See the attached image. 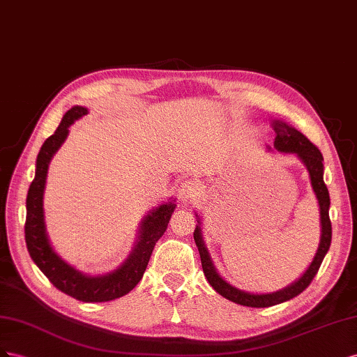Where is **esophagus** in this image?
Here are the masks:
<instances>
[{"label": "esophagus", "mask_w": 357, "mask_h": 357, "mask_svg": "<svg viewBox=\"0 0 357 357\" xmlns=\"http://www.w3.org/2000/svg\"><path fill=\"white\" fill-rule=\"evenodd\" d=\"M199 195V187L192 181H185L184 184H181L178 188V197L181 203H191L195 202Z\"/></svg>", "instance_id": "1"}]
</instances>
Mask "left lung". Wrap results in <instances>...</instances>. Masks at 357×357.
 Wrapping results in <instances>:
<instances>
[{"mask_svg":"<svg viewBox=\"0 0 357 357\" xmlns=\"http://www.w3.org/2000/svg\"><path fill=\"white\" fill-rule=\"evenodd\" d=\"M272 127L275 130V135H277L275 136L273 148L281 152H293V154H296L303 161V165L307 166L310 172L312 190L319 199L320 218H321V239H320L319 250L315 252V257L311 261L310 268L305 271V273L296 282L280 291L269 293V294H251V293L241 291L235 287H231L229 282L224 281L217 273L208 254V250L205 248V243H203L200 227L197 226L195 230V241L200 252L203 273H205L208 282L213 287V290L221 294V296L235 303L243 305V307H251V308L273 307V305L290 301L293 298H296L298 294H301L310 286L311 281L315 277V273L319 272L320 264L326 256V252H328L331 247V241H332V224L329 218L331 199H329L328 187H326L323 181V155L320 149L315 146L307 136L302 135L296 128L287 126L286 122L273 121Z\"/></svg>","mask_w":357,"mask_h":357,"instance_id":"obj_1","label":"left lung"}]
</instances>
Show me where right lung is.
<instances>
[{"label":"right lung","mask_w":357,"mask_h":357,"mask_svg":"<svg viewBox=\"0 0 357 357\" xmlns=\"http://www.w3.org/2000/svg\"><path fill=\"white\" fill-rule=\"evenodd\" d=\"M88 114L85 107L75 106L64 115L55 133L45 140L38 152L36 165V178L28 190L26 196V220H25V242L29 256L49 281L63 293L82 302H107L124 296L136 287L144 277L155 242L165 235L172 212L175 211L176 200L166 202L165 205L152 209L142 221L140 236L131 256L122 266L101 277H88L71 268L50 247L45 229L43 217V191L47 175L49 161L63 145L68 135V127Z\"/></svg>","instance_id":"1"}]
</instances>
